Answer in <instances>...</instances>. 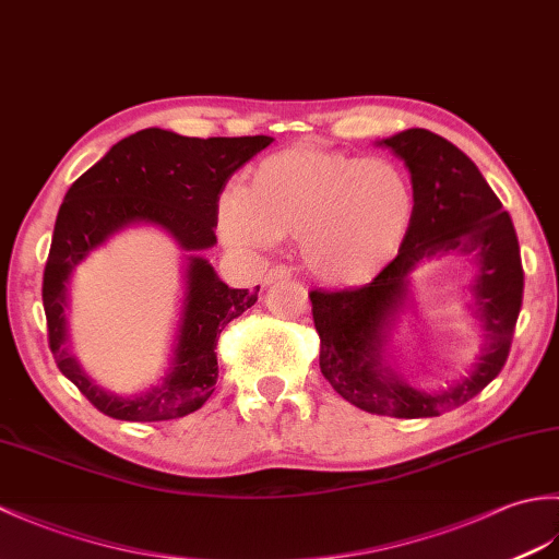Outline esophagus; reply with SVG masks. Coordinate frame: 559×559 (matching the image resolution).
I'll list each match as a JSON object with an SVG mask.
<instances>
[{"label":"esophagus","instance_id":"esophagus-1","mask_svg":"<svg viewBox=\"0 0 559 559\" xmlns=\"http://www.w3.org/2000/svg\"><path fill=\"white\" fill-rule=\"evenodd\" d=\"M281 278H290V269H288L286 264L271 266V269L266 271V276H264V286H271V283H276V281H281Z\"/></svg>","mask_w":559,"mask_h":559}]
</instances>
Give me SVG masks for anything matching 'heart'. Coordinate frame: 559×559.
Wrapping results in <instances>:
<instances>
[{
  "label": "heart",
  "mask_w": 559,
  "mask_h": 559,
  "mask_svg": "<svg viewBox=\"0 0 559 559\" xmlns=\"http://www.w3.org/2000/svg\"><path fill=\"white\" fill-rule=\"evenodd\" d=\"M413 218L415 189L401 165L319 146L271 153L245 192L218 204L225 242L266 249L298 237L305 266L331 286H360L384 271Z\"/></svg>",
  "instance_id": "obj_1"
}]
</instances>
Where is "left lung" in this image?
Listing matches in <instances>:
<instances>
[{
    "label": "left lung",
    "instance_id": "8db88e82",
    "mask_svg": "<svg viewBox=\"0 0 559 559\" xmlns=\"http://www.w3.org/2000/svg\"><path fill=\"white\" fill-rule=\"evenodd\" d=\"M411 170L415 218L396 259L360 288L312 290L319 367L338 394L389 418H435L471 401L502 372L524 298V266L514 223L466 153L427 129L379 141ZM442 253L477 259L474 284L486 346L477 367L454 388L423 392L383 360L390 322L407 297V276L420 260Z\"/></svg>",
    "mask_w": 559,
    "mask_h": 559
}]
</instances>
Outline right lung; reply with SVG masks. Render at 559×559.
<instances>
[{"mask_svg":"<svg viewBox=\"0 0 559 559\" xmlns=\"http://www.w3.org/2000/svg\"><path fill=\"white\" fill-rule=\"evenodd\" d=\"M271 141V136L194 139L158 127L141 129L115 144L69 187L43 276L47 341L59 372L108 418L156 423L182 418L204 406L218 379L221 331L257 302L259 286L228 288L204 257L189 254L168 374L144 394L117 396L93 384L67 348L71 271L110 235L136 223L158 225L187 252L213 247L225 182Z\"/></svg>","mask_w":559,"mask_h":559,"instance_id":"obj_1","label":"right lung"}]
</instances>
